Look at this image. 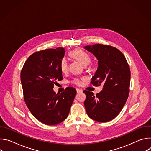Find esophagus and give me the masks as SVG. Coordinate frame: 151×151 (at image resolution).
<instances>
[{
    "instance_id": "1",
    "label": "esophagus",
    "mask_w": 151,
    "mask_h": 151,
    "mask_svg": "<svg viewBox=\"0 0 151 151\" xmlns=\"http://www.w3.org/2000/svg\"><path fill=\"white\" fill-rule=\"evenodd\" d=\"M81 92H82V90H79V88H76V93H81Z\"/></svg>"
}]
</instances>
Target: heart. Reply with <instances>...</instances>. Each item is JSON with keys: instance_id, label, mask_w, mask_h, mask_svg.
Instances as JSON below:
<instances>
[{"instance_id": "b5f03b06", "label": "heart", "mask_w": 151, "mask_h": 151, "mask_svg": "<svg viewBox=\"0 0 151 151\" xmlns=\"http://www.w3.org/2000/svg\"><path fill=\"white\" fill-rule=\"evenodd\" d=\"M70 55L73 58L79 61L82 65L86 66L90 63L91 58L90 55L81 49H75L69 53ZM60 68L62 72H66L68 69V63L66 58L61 59L60 64ZM73 82L76 84H80L81 81L78 79H75Z\"/></svg>"}]
</instances>
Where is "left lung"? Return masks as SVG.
<instances>
[{"label": "left lung", "instance_id": "left-lung-1", "mask_svg": "<svg viewBox=\"0 0 151 151\" xmlns=\"http://www.w3.org/2000/svg\"><path fill=\"white\" fill-rule=\"evenodd\" d=\"M98 60V68L91 79L94 85H103L100 93L84 90V106L92 119L105 122L114 119L121 112L130 91V70L122 53L111 46L96 44L84 47Z\"/></svg>", "mask_w": 151, "mask_h": 151}]
</instances>
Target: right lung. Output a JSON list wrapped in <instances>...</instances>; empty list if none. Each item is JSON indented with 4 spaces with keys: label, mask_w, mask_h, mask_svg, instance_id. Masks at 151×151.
Segmentation results:
<instances>
[{
    "label": "right lung",
    "mask_w": 151,
    "mask_h": 151,
    "mask_svg": "<svg viewBox=\"0 0 151 151\" xmlns=\"http://www.w3.org/2000/svg\"><path fill=\"white\" fill-rule=\"evenodd\" d=\"M65 50L58 47L32 54L21 72L24 101L32 115L48 125L60 124L69 115L76 94L75 88L68 87L61 94L54 91V84L63 79L60 68Z\"/></svg>",
    "instance_id": "add662e5"
}]
</instances>
